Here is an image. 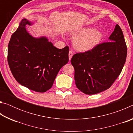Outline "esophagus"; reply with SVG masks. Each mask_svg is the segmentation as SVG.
<instances>
[{"instance_id":"esophagus-1","label":"esophagus","mask_w":133,"mask_h":133,"mask_svg":"<svg viewBox=\"0 0 133 133\" xmlns=\"http://www.w3.org/2000/svg\"><path fill=\"white\" fill-rule=\"evenodd\" d=\"M73 55V50H70L69 51V60H70L71 58L72 57V56Z\"/></svg>"}]
</instances>
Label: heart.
Returning <instances> with one entry per match:
<instances>
[{"label":"heart","instance_id":"1","mask_svg":"<svg viewBox=\"0 0 133 133\" xmlns=\"http://www.w3.org/2000/svg\"><path fill=\"white\" fill-rule=\"evenodd\" d=\"M76 48L80 51H88L100 43L103 35L101 31L91 28H82L74 33Z\"/></svg>","mask_w":133,"mask_h":133}]
</instances>
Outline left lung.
<instances>
[{
    "mask_svg": "<svg viewBox=\"0 0 133 133\" xmlns=\"http://www.w3.org/2000/svg\"><path fill=\"white\" fill-rule=\"evenodd\" d=\"M109 40L71 58L76 85L84 94H95L109 89L122 71L127 48L118 24Z\"/></svg>",
    "mask_w": 133,
    "mask_h": 133,
    "instance_id": "1",
    "label": "left lung"
}]
</instances>
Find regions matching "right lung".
<instances>
[{"label": "right lung", "instance_id": "right-lung-1", "mask_svg": "<svg viewBox=\"0 0 133 133\" xmlns=\"http://www.w3.org/2000/svg\"><path fill=\"white\" fill-rule=\"evenodd\" d=\"M26 19L13 33L8 45V62L16 80L36 92L48 91L56 76L69 62V46L58 49L46 37L34 38L28 33Z\"/></svg>", "mask_w": 133, "mask_h": 133}]
</instances>
